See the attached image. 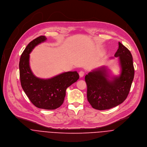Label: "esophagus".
I'll return each instance as SVG.
<instances>
[{
  "label": "esophagus",
  "instance_id": "esophagus-1",
  "mask_svg": "<svg viewBox=\"0 0 147 147\" xmlns=\"http://www.w3.org/2000/svg\"><path fill=\"white\" fill-rule=\"evenodd\" d=\"M79 75L80 78H82L84 75V72L83 71H80L79 73Z\"/></svg>",
  "mask_w": 147,
  "mask_h": 147
}]
</instances>
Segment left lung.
<instances>
[{
    "mask_svg": "<svg viewBox=\"0 0 147 147\" xmlns=\"http://www.w3.org/2000/svg\"><path fill=\"white\" fill-rule=\"evenodd\" d=\"M118 57L121 74L109 76L105 67L97 68L85 76L87 100L98 110L111 109L122 103L127 98L134 76L133 57L130 51L121 43L115 54Z\"/></svg>",
    "mask_w": 147,
    "mask_h": 147,
    "instance_id": "left-lung-1",
    "label": "left lung"
}]
</instances>
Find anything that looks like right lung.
<instances>
[{"mask_svg":"<svg viewBox=\"0 0 147 147\" xmlns=\"http://www.w3.org/2000/svg\"><path fill=\"white\" fill-rule=\"evenodd\" d=\"M46 39L45 36H40L27 45L20 57V77L23 90L35 107L55 109L63 104L67 89L79 79V76L76 71L64 72L46 79L34 75L29 66V54Z\"/></svg>","mask_w":147,"mask_h":147,"instance_id":"1","label":"right lung"}]
</instances>
